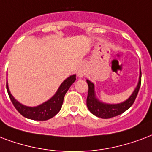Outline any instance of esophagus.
Here are the masks:
<instances>
[{"mask_svg":"<svg viewBox=\"0 0 152 152\" xmlns=\"http://www.w3.org/2000/svg\"><path fill=\"white\" fill-rule=\"evenodd\" d=\"M77 76H79V77H83V76H84V72L83 71V70H79L78 71V73H77Z\"/></svg>","mask_w":152,"mask_h":152,"instance_id":"obj_1","label":"esophagus"}]
</instances>
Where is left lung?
Wrapping results in <instances>:
<instances>
[{"label":"left lung","mask_w":152,"mask_h":152,"mask_svg":"<svg viewBox=\"0 0 152 152\" xmlns=\"http://www.w3.org/2000/svg\"><path fill=\"white\" fill-rule=\"evenodd\" d=\"M140 77H139V82L135 90L133 91L132 94L130 97L125 101L120 103V104H111L103 103L99 101L96 96L95 92V86L93 83L87 80V83L88 84V93L87 97V107L88 110L95 115L96 116L102 119H109V118L117 116L119 115L122 114L125 111H127L129 107L132 106L135 101V98L137 96L138 92L140 90L141 84V69L140 70Z\"/></svg>","instance_id":"left-lung-1"}]
</instances>
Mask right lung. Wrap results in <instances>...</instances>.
I'll return each instance as SVG.
<instances>
[{
	"label": "right lung",
	"mask_w": 152,
	"mask_h": 152,
	"mask_svg": "<svg viewBox=\"0 0 152 152\" xmlns=\"http://www.w3.org/2000/svg\"><path fill=\"white\" fill-rule=\"evenodd\" d=\"M75 80H76V75H72L69 76L65 80L63 81V83L59 87L55 95L51 99L37 107H28L17 101L12 96L11 92L9 91L8 81L6 82V88L12 104L24 117L30 120L42 121V120H49L53 116H55L60 112L63 104L64 97Z\"/></svg>",
	"instance_id": "right-lung-1"
}]
</instances>
